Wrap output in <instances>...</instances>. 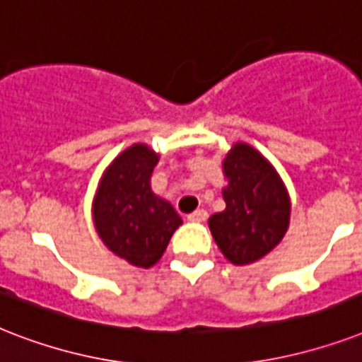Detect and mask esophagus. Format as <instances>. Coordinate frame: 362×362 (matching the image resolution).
<instances>
[{
  "label": "esophagus",
  "mask_w": 362,
  "mask_h": 362,
  "mask_svg": "<svg viewBox=\"0 0 362 362\" xmlns=\"http://www.w3.org/2000/svg\"><path fill=\"white\" fill-rule=\"evenodd\" d=\"M209 214H206V210H195L192 214L187 216V220L195 221V223H201V221H206Z\"/></svg>",
  "instance_id": "1"
}]
</instances>
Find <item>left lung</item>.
<instances>
[{
  "label": "left lung",
  "instance_id": "1",
  "mask_svg": "<svg viewBox=\"0 0 362 362\" xmlns=\"http://www.w3.org/2000/svg\"><path fill=\"white\" fill-rule=\"evenodd\" d=\"M223 173L229 178L226 210L210 216V231L233 264L253 263L286 235L289 197L272 165L247 144L231 148Z\"/></svg>",
  "mask_w": 362,
  "mask_h": 362
}]
</instances>
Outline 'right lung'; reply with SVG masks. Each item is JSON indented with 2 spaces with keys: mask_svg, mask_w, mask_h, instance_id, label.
<instances>
[{
  "mask_svg": "<svg viewBox=\"0 0 362 362\" xmlns=\"http://www.w3.org/2000/svg\"><path fill=\"white\" fill-rule=\"evenodd\" d=\"M158 156L144 144L115 159L93 201V223L105 246L127 263L148 269L158 263L182 218L153 195L150 176Z\"/></svg>",
  "mask_w": 362,
  "mask_h": 362,
  "instance_id": "1",
  "label": "right lung"
}]
</instances>
